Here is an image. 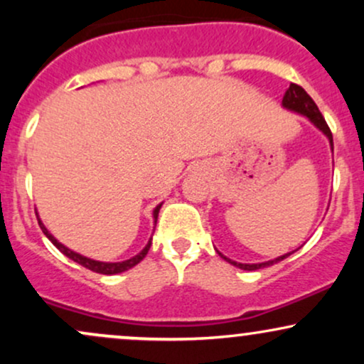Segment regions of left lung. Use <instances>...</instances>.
<instances>
[{
  "instance_id": "1",
  "label": "left lung",
  "mask_w": 364,
  "mask_h": 364,
  "mask_svg": "<svg viewBox=\"0 0 364 364\" xmlns=\"http://www.w3.org/2000/svg\"><path fill=\"white\" fill-rule=\"evenodd\" d=\"M282 107H284V109L292 111V112H296V114H301V116H304V118L310 119V123L313 124V127L318 128L320 132L323 133L325 136H327V140L330 144V150H332V154H333V139H332V133H330V128L327 127L323 116H321V112L318 111V106H316L315 101H313L310 95L306 94V90H304L303 87L296 85V83H291L289 89L286 90V94H284V97H282ZM294 252H296V250H294ZM294 252L284 253V255H281V257L274 258V260L262 262V263H240V262L231 260V258L224 257V255L220 252H217V253L220 255V258H224L225 262H229L231 265L237 267V269H241V270H258V269H263V267L274 265V263L284 260V258H287L289 255H292Z\"/></svg>"
}]
</instances>
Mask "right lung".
Here are the masks:
<instances>
[{"label":"right lung","mask_w":364,"mask_h":364,"mask_svg":"<svg viewBox=\"0 0 364 364\" xmlns=\"http://www.w3.org/2000/svg\"><path fill=\"white\" fill-rule=\"evenodd\" d=\"M161 207H162V203H159V205H157L156 208H154V212H152V215H154V223H157V215H159V210H161ZM36 215H37V220H39V225H41V229H43V232L46 235V237H48V240L51 241V243H53L54 246H56V248L60 250V252H61L63 255H66V257H68L70 260L77 262L78 265L85 267V269L92 270V272L104 274V275H114V274H121V272H124V270L132 269V267H135L136 263H140L141 260H144L145 255L149 253L150 245H152V237H150L149 243L145 245V248L141 250L140 253H136L135 257L128 258V260H123V262H99V260H92V258H89V257H83V255L77 253V252H73V250L66 248L65 245H61L60 241H58L56 237H54V236L51 235V232L48 231V228H46V225L43 224V220L39 219V214H37V212H36Z\"/></svg>","instance_id":"1"}]
</instances>
